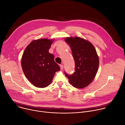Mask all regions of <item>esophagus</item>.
Returning a JSON list of instances; mask_svg holds the SVG:
<instances>
[{"mask_svg": "<svg viewBox=\"0 0 125 125\" xmlns=\"http://www.w3.org/2000/svg\"><path fill=\"white\" fill-rule=\"evenodd\" d=\"M60 67L61 70H63V69L64 67H63V65H60Z\"/></svg>", "mask_w": 125, "mask_h": 125, "instance_id": "obj_1", "label": "esophagus"}]
</instances>
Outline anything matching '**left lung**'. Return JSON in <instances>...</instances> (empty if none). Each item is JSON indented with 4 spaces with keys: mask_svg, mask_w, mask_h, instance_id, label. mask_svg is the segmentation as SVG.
<instances>
[{
    "mask_svg": "<svg viewBox=\"0 0 125 125\" xmlns=\"http://www.w3.org/2000/svg\"><path fill=\"white\" fill-rule=\"evenodd\" d=\"M70 45L75 63V72L69 75L65 72L73 86L83 88L94 79L99 66V58L93 44L80 37L66 38Z\"/></svg>",
    "mask_w": 125,
    "mask_h": 125,
    "instance_id": "left-lung-1",
    "label": "left lung"
}]
</instances>
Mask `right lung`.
Here are the masks:
<instances>
[{"mask_svg":"<svg viewBox=\"0 0 125 125\" xmlns=\"http://www.w3.org/2000/svg\"><path fill=\"white\" fill-rule=\"evenodd\" d=\"M53 41L47 39L34 40L23 53L21 60L23 72L27 79L36 87L48 86L55 72L60 70L54 61V55L48 52Z\"/></svg>","mask_w":125,"mask_h":125,"instance_id":"add662e5","label":"right lung"}]
</instances>
